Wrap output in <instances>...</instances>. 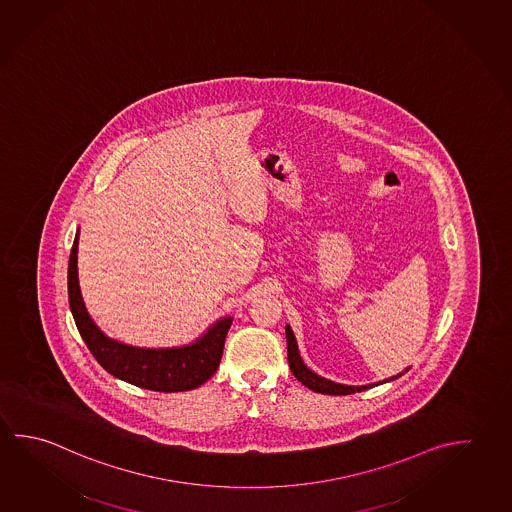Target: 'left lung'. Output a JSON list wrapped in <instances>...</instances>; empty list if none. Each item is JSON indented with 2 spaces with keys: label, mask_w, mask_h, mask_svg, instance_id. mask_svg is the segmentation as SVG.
<instances>
[{
  "label": "left lung",
  "mask_w": 512,
  "mask_h": 512,
  "mask_svg": "<svg viewBox=\"0 0 512 512\" xmlns=\"http://www.w3.org/2000/svg\"><path fill=\"white\" fill-rule=\"evenodd\" d=\"M286 340L287 361H289V368H291L293 376H295L296 379L302 383V385L307 386V388H311L313 392H318V394H356V392H363V390H368V388H372V386L383 385V383H386V381L397 379V377L403 376L404 372H408V368H406V370L401 372V374L390 377V379H385V381H381V383H372V385H340V383H334V381H329V379H325V377H320L318 374H314L313 370H309V368L305 367L304 361H302V358H300V352H298V345H296L295 334H293V331H291V327H289V325H286Z\"/></svg>",
  "instance_id": "left-lung-1"
}]
</instances>
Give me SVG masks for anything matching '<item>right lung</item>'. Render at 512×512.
I'll list each match as a JSON object with an SVG mask.
<instances>
[{"instance_id":"1","label":"right lung","mask_w":512,"mask_h":512,"mask_svg":"<svg viewBox=\"0 0 512 512\" xmlns=\"http://www.w3.org/2000/svg\"><path fill=\"white\" fill-rule=\"evenodd\" d=\"M79 232L73 241L68 262V298L73 320L91 354L111 376L154 392H185L194 390L214 376L223 356L226 332L232 316L217 320L208 331L185 347L174 349H140L111 340L91 320L82 300L77 275Z\"/></svg>"}]
</instances>
